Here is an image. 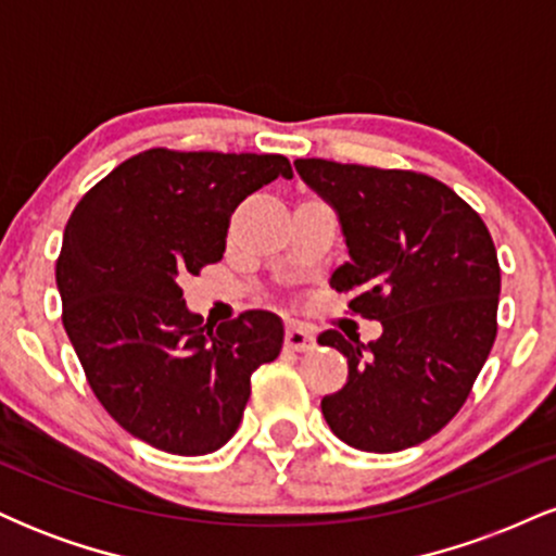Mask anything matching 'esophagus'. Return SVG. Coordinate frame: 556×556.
Returning a JSON list of instances; mask_svg holds the SVG:
<instances>
[{
    "label": "esophagus",
    "instance_id": "34e87169",
    "mask_svg": "<svg viewBox=\"0 0 556 556\" xmlns=\"http://www.w3.org/2000/svg\"><path fill=\"white\" fill-rule=\"evenodd\" d=\"M314 344H316L314 331L300 327V324H287V331H285V348L287 350L305 353V350H314Z\"/></svg>",
    "mask_w": 556,
    "mask_h": 556
}]
</instances>
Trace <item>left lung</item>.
<instances>
[{
  "instance_id": "8db88e82",
  "label": "left lung",
  "mask_w": 556,
  "mask_h": 556,
  "mask_svg": "<svg viewBox=\"0 0 556 556\" xmlns=\"http://www.w3.org/2000/svg\"><path fill=\"white\" fill-rule=\"evenodd\" d=\"M298 175L337 208L350 261L331 274L355 316L381 321L361 344L327 329L348 384L321 400L329 429L363 452H400L439 433L468 400L496 340L500 261L478 212L437 177L327 159Z\"/></svg>"
}]
</instances>
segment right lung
<instances>
[{"instance_id": "add662e5", "label": "right lung", "mask_w": 556, "mask_h": 556, "mask_svg": "<svg viewBox=\"0 0 556 556\" xmlns=\"http://www.w3.org/2000/svg\"><path fill=\"white\" fill-rule=\"evenodd\" d=\"M282 154L149 149L80 198L56 258L62 324L96 400L140 442L195 457L238 431L251 374L282 350L274 314L208 327L180 282L225 253L232 212Z\"/></svg>"}]
</instances>
